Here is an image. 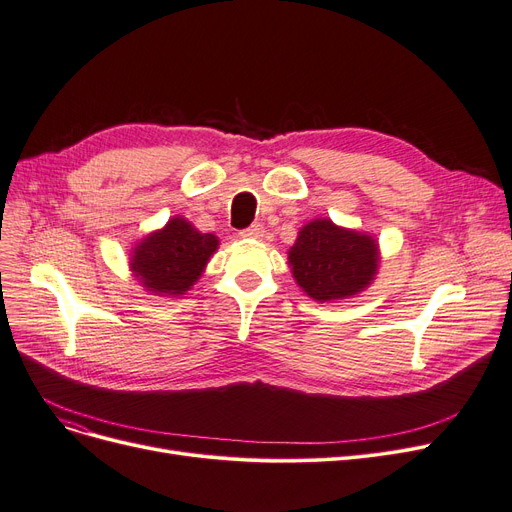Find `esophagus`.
<instances>
[{
    "mask_svg": "<svg viewBox=\"0 0 512 512\" xmlns=\"http://www.w3.org/2000/svg\"><path fill=\"white\" fill-rule=\"evenodd\" d=\"M240 236H242V238H261V236H263V226H261V224H253V226H249L247 230H242Z\"/></svg>",
    "mask_w": 512,
    "mask_h": 512,
    "instance_id": "esophagus-1",
    "label": "esophagus"
}]
</instances>
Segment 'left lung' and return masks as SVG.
<instances>
[{"instance_id":"8db88e82","label":"left lung","mask_w":512,"mask_h":512,"mask_svg":"<svg viewBox=\"0 0 512 512\" xmlns=\"http://www.w3.org/2000/svg\"><path fill=\"white\" fill-rule=\"evenodd\" d=\"M288 265L303 291L316 301L362 293L379 270V244L364 232L314 219L299 230Z\"/></svg>"}]
</instances>
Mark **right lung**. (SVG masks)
<instances>
[{"mask_svg": "<svg viewBox=\"0 0 512 512\" xmlns=\"http://www.w3.org/2000/svg\"><path fill=\"white\" fill-rule=\"evenodd\" d=\"M217 236L198 232L184 217H173L163 230L142 238L131 251V272L146 291L180 297L201 278L217 251Z\"/></svg>", "mask_w": 512, "mask_h": 512, "instance_id": "obj_1", "label": "right lung"}]
</instances>
